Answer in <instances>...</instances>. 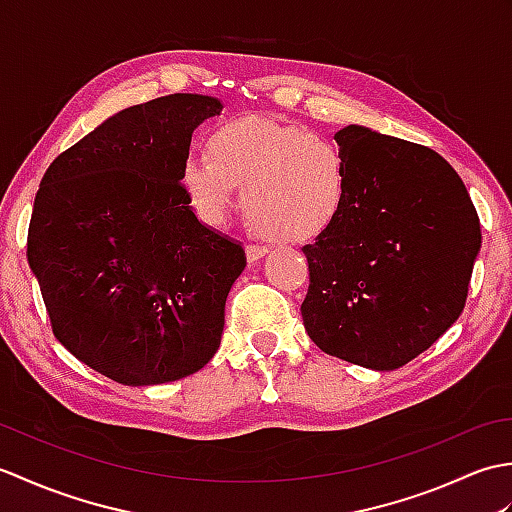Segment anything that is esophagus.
Returning a JSON list of instances; mask_svg holds the SVG:
<instances>
[{
	"mask_svg": "<svg viewBox=\"0 0 512 512\" xmlns=\"http://www.w3.org/2000/svg\"><path fill=\"white\" fill-rule=\"evenodd\" d=\"M266 253H268L266 246H257V244H248L246 246V257H248L250 264L259 262V259H262Z\"/></svg>",
	"mask_w": 512,
	"mask_h": 512,
	"instance_id": "obj_1",
	"label": "esophagus"
}]
</instances>
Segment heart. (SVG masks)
I'll list each match as a JSON object with an SVG mask.
<instances>
[{"label":"heart","instance_id":"b5f03b06","mask_svg":"<svg viewBox=\"0 0 512 512\" xmlns=\"http://www.w3.org/2000/svg\"><path fill=\"white\" fill-rule=\"evenodd\" d=\"M244 184V209L277 242H310L339 220L347 198V165L339 147L262 116H242L209 134V154L182 160L180 187L200 220L220 228Z\"/></svg>","mask_w":512,"mask_h":512}]
</instances>
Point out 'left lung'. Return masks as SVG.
<instances>
[{"label":"left lung","instance_id":"1","mask_svg":"<svg viewBox=\"0 0 512 512\" xmlns=\"http://www.w3.org/2000/svg\"><path fill=\"white\" fill-rule=\"evenodd\" d=\"M334 140L347 198L332 228L303 246L310 288L301 317L325 354L389 372L458 321L482 248L480 217L433 149L363 125Z\"/></svg>","mask_w":512,"mask_h":512}]
</instances>
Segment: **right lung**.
<instances>
[{"label": "right lung", "mask_w": 512, "mask_h": 512, "mask_svg": "<svg viewBox=\"0 0 512 512\" xmlns=\"http://www.w3.org/2000/svg\"><path fill=\"white\" fill-rule=\"evenodd\" d=\"M224 103L171 94L127 107L54 158L28 228V266L57 341L123 385L211 361L244 246L198 220L180 187L191 136Z\"/></svg>", "instance_id": "1"}]
</instances>
